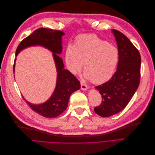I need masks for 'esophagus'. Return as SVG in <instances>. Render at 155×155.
I'll use <instances>...</instances> for the list:
<instances>
[{
	"label": "esophagus",
	"mask_w": 155,
	"mask_h": 155,
	"mask_svg": "<svg viewBox=\"0 0 155 155\" xmlns=\"http://www.w3.org/2000/svg\"><path fill=\"white\" fill-rule=\"evenodd\" d=\"M81 90H83V91H87L88 89V87L85 83L81 82Z\"/></svg>",
	"instance_id": "1"
}]
</instances>
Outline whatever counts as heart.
Listing matches in <instances>:
<instances>
[{
  "instance_id": "1",
  "label": "heart",
  "mask_w": 155,
  "mask_h": 155,
  "mask_svg": "<svg viewBox=\"0 0 155 155\" xmlns=\"http://www.w3.org/2000/svg\"><path fill=\"white\" fill-rule=\"evenodd\" d=\"M119 54L114 46L96 35H79L74 46H67L65 62L69 71L76 74L84 63V76L100 84L111 78L118 63Z\"/></svg>"
}]
</instances>
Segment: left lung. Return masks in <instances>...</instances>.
I'll use <instances>...</instances> for the list:
<instances>
[{"label":"left lung","instance_id":"1","mask_svg":"<svg viewBox=\"0 0 155 155\" xmlns=\"http://www.w3.org/2000/svg\"><path fill=\"white\" fill-rule=\"evenodd\" d=\"M119 54L116 72L109 81L96 87L102 103L94 108L97 114L109 117L125 109L134 96L140 80L141 57L130 41L120 31L112 30Z\"/></svg>","mask_w":155,"mask_h":155}]
</instances>
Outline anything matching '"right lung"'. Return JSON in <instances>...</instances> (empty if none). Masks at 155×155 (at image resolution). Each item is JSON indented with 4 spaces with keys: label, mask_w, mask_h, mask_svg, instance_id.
Returning <instances> with one entry per match:
<instances>
[{
    "label": "right lung",
    "mask_w": 155,
    "mask_h": 155,
    "mask_svg": "<svg viewBox=\"0 0 155 155\" xmlns=\"http://www.w3.org/2000/svg\"><path fill=\"white\" fill-rule=\"evenodd\" d=\"M64 33L59 30L41 28L23 39L17 48L15 56L22 50L30 46H40L52 52L57 70L56 86L49 99L41 104H33L26 101L33 110L45 118H55L63 112L68 106L71 94L81 88L80 82L68 70L64 69L63 59L59 57L62 52V37ZM15 63L13 72H15Z\"/></svg>",
    "instance_id": "add662e5"
}]
</instances>
